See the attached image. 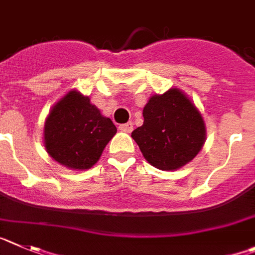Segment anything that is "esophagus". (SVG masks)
<instances>
[{
  "label": "esophagus",
  "instance_id": "34e87169",
  "mask_svg": "<svg viewBox=\"0 0 255 255\" xmlns=\"http://www.w3.org/2000/svg\"><path fill=\"white\" fill-rule=\"evenodd\" d=\"M119 129L122 130V132L130 133L133 130V123L128 122V123H125V125H121V126H119Z\"/></svg>",
  "mask_w": 255,
  "mask_h": 255
}]
</instances>
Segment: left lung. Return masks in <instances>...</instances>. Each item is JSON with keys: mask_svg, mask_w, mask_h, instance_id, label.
<instances>
[{"mask_svg": "<svg viewBox=\"0 0 255 255\" xmlns=\"http://www.w3.org/2000/svg\"><path fill=\"white\" fill-rule=\"evenodd\" d=\"M143 125L132 132L148 164L165 171L178 170L198 155L206 142L201 112L180 89L155 94L143 108Z\"/></svg>", "mask_w": 255, "mask_h": 255, "instance_id": "obj_1", "label": "left lung"}]
</instances>
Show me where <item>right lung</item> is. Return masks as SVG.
Masks as SVG:
<instances>
[{"label":"right lung","mask_w":255,"mask_h":255,"mask_svg":"<svg viewBox=\"0 0 255 255\" xmlns=\"http://www.w3.org/2000/svg\"><path fill=\"white\" fill-rule=\"evenodd\" d=\"M116 133L112 119L103 116L89 96L72 89L49 111L43 141L54 161L71 170L82 171L99 161Z\"/></svg>","instance_id":"1"}]
</instances>
